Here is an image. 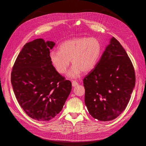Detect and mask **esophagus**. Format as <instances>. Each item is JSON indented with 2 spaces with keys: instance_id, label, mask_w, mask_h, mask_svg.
<instances>
[{
  "instance_id": "esophagus-1",
  "label": "esophagus",
  "mask_w": 146,
  "mask_h": 146,
  "mask_svg": "<svg viewBox=\"0 0 146 146\" xmlns=\"http://www.w3.org/2000/svg\"><path fill=\"white\" fill-rule=\"evenodd\" d=\"M78 85V83L76 81H73L72 82V86L73 87H75V86H77Z\"/></svg>"
}]
</instances>
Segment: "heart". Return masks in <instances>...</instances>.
Masks as SVG:
<instances>
[{
    "instance_id": "1",
    "label": "heart",
    "mask_w": 146,
    "mask_h": 146,
    "mask_svg": "<svg viewBox=\"0 0 146 146\" xmlns=\"http://www.w3.org/2000/svg\"><path fill=\"white\" fill-rule=\"evenodd\" d=\"M101 42L95 37H78L68 40L49 54L50 62L60 74H64L70 65H73L67 73L68 78H78L82 72L88 73L95 67L101 54Z\"/></svg>"
}]
</instances>
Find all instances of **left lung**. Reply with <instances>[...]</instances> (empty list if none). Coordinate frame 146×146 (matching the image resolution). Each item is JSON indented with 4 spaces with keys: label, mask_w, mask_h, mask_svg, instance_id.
<instances>
[{
    "label": "left lung",
    "mask_w": 146,
    "mask_h": 146,
    "mask_svg": "<svg viewBox=\"0 0 146 146\" xmlns=\"http://www.w3.org/2000/svg\"><path fill=\"white\" fill-rule=\"evenodd\" d=\"M135 83L131 61L112 36L95 67L83 79L85 102L91 116L101 121L117 118L127 107Z\"/></svg>",
    "instance_id": "left-lung-1"
}]
</instances>
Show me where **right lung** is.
I'll return each instance as SVG.
<instances>
[{
  "instance_id": "1",
  "label": "right lung",
  "mask_w": 146,
  "mask_h": 146,
  "mask_svg": "<svg viewBox=\"0 0 146 146\" xmlns=\"http://www.w3.org/2000/svg\"><path fill=\"white\" fill-rule=\"evenodd\" d=\"M53 41L38 38L27 43L19 52L11 73L17 101L25 113L39 121H48L62 110L72 90L49 58Z\"/></svg>"
}]
</instances>
